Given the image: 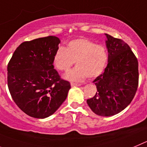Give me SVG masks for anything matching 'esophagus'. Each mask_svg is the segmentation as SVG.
I'll return each mask as SVG.
<instances>
[{
  "label": "esophagus",
  "instance_id": "1",
  "mask_svg": "<svg viewBox=\"0 0 147 147\" xmlns=\"http://www.w3.org/2000/svg\"><path fill=\"white\" fill-rule=\"evenodd\" d=\"M81 84H78V83H71V86H80Z\"/></svg>",
  "mask_w": 147,
  "mask_h": 147
}]
</instances>
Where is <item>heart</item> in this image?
<instances>
[{
	"label": "heart",
	"instance_id": "b5f03b06",
	"mask_svg": "<svg viewBox=\"0 0 147 147\" xmlns=\"http://www.w3.org/2000/svg\"><path fill=\"white\" fill-rule=\"evenodd\" d=\"M75 61L77 67L66 74L64 78L77 82L86 77L94 78L105 69L108 53L104 46L87 39H78L69 42L67 48L59 47L54 54L53 64L60 71H69Z\"/></svg>",
	"mask_w": 147,
	"mask_h": 147
}]
</instances>
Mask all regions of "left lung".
Returning <instances> with one entry per match:
<instances>
[{"label": "left lung", "mask_w": 147, "mask_h": 147, "mask_svg": "<svg viewBox=\"0 0 147 147\" xmlns=\"http://www.w3.org/2000/svg\"><path fill=\"white\" fill-rule=\"evenodd\" d=\"M105 35L108 65L93 81L97 92L86 102L96 115L111 116L120 113L133 100L138 85V63L127 43Z\"/></svg>", "instance_id": "left-lung-1"}]
</instances>
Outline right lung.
<instances>
[{"label":"right lung","mask_w":147,"mask_h":147,"mask_svg":"<svg viewBox=\"0 0 147 147\" xmlns=\"http://www.w3.org/2000/svg\"><path fill=\"white\" fill-rule=\"evenodd\" d=\"M60 42L53 36L22 42L8 64L11 97L22 111L34 118L53 114L70 88L69 83L60 78L53 64Z\"/></svg>","instance_id":"obj_1"}]
</instances>
